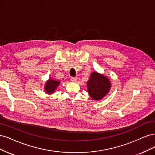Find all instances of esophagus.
<instances>
[{
	"label": "esophagus",
	"instance_id": "34e87169",
	"mask_svg": "<svg viewBox=\"0 0 155 155\" xmlns=\"http://www.w3.org/2000/svg\"><path fill=\"white\" fill-rule=\"evenodd\" d=\"M77 81V77H71V82H76Z\"/></svg>",
	"mask_w": 155,
	"mask_h": 155
}]
</instances>
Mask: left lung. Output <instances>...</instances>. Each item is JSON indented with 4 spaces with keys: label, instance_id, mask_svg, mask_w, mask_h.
Instances as JSON below:
<instances>
[{
    "label": "left lung",
    "instance_id": "1",
    "mask_svg": "<svg viewBox=\"0 0 155 155\" xmlns=\"http://www.w3.org/2000/svg\"><path fill=\"white\" fill-rule=\"evenodd\" d=\"M111 86L107 77L97 72H93L87 82L88 93L94 101H99L106 96Z\"/></svg>",
    "mask_w": 155,
    "mask_h": 155
}]
</instances>
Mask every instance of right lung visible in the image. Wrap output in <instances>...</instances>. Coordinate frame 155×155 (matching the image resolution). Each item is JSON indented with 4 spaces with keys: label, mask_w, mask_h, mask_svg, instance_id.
<instances>
[{
    "label": "right lung",
    "mask_w": 155,
    "mask_h": 155,
    "mask_svg": "<svg viewBox=\"0 0 155 155\" xmlns=\"http://www.w3.org/2000/svg\"><path fill=\"white\" fill-rule=\"evenodd\" d=\"M60 84V82L57 81H54L52 78H49L46 82L44 86L45 91L48 94H52L56 90L57 87Z\"/></svg>",
    "instance_id": "obj_1"
}]
</instances>
